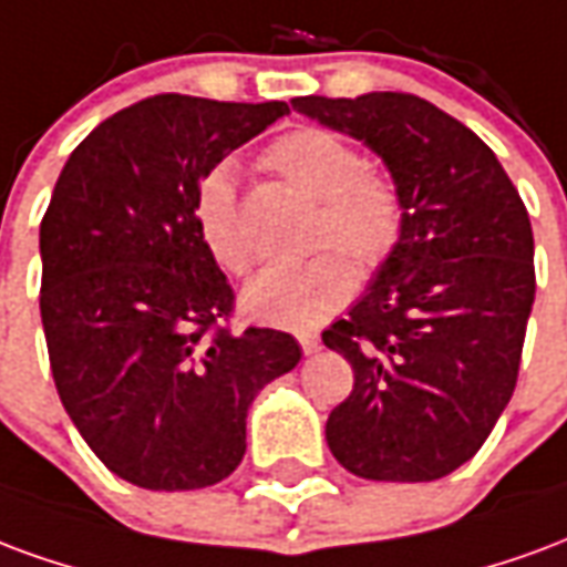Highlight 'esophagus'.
Returning <instances> with one entry per match:
<instances>
[{
  "label": "esophagus",
  "instance_id": "obj_1",
  "mask_svg": "<svg viewBox=\"0 0 567 567\" xmlns=\"http://www.w3.org/2000/svg\"><path fill=\"white\" fill-rule=\"evenodd\" d=\"M296 338H299V344L305 353H317V350H320V334L317 332H296Z\"/></svg>",
  "mask_w": 567,
  "mask_h": 567
}]
</instances>
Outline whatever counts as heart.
<instances>
[{
    "label": "heart",
    "instance_id": "b5f03b06",
    "mask_svg": "<svg viewBox=\"0 0 567 567\" xmlns=\"http://www.w3.org/2000/svg\"><path fill=\"white\" fill-rule=\"evenodd\" d=\"M266 163L287 184L320 202L313 247L323 254L296 266L266 268L247 284L241 305L259 323L311 329L341 311L357 292V268L369 278L395 256L408 208L390 172L365 163L357 144L329 130L287 132L268 147ZM193 220L217 266L233 275L254 268L256 250L244 229L233 165H214L198 181Z\"/></svg>",
    "mask_w": 567,
    "mask_h": 567
}]
</instances>
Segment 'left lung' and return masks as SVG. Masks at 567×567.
<instances>
[{
  "label": "left lung",
  "instance_id": "1",
  "mask_svg": "<svg viewBox=\"0 0 567 567\" xmlns=\"http://www.w3.org/2000/svg\"><path fill=\"white\" fill-rule=\"evenodd\" d=\"M292 111L378 153L408 208L402 247L323 332L353 365L329 450L365 481H437L514 395L535 301L528 210L495 153L425 99L301 96Z\"/></svg>",
  "mask_w": 567,
  "mask_h": 567
}]
</instances>
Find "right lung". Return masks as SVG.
I'll use <instances>...</instances> for the list:
<instances>
[{
    "label": "right lung",
    "instance_id": "right-lung-1",
    "mask_svg": "<svg viewBox=\"0 0 567 567\" xmlns=\"http://www.w3.org/2000/svg\"><path fill=\"white\" fill-rule=\"evenodd\" d=\"M287 102L163 93L99 123L41 220V326L60 402L105 468L181 493L229 477L259 390L299 365L278 329L233 332L235 292L193 196Z\"/></svg>",
    "mask_w": 567,
    "mask_h": 567
}]
</instances>
